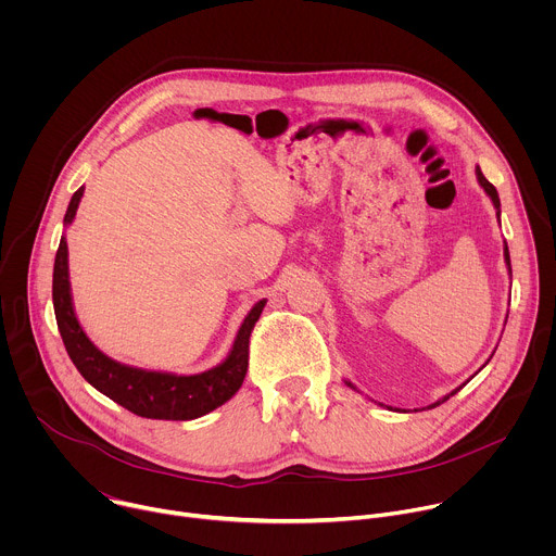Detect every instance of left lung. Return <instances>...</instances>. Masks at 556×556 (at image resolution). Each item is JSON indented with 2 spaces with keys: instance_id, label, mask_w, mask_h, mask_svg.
Returning a JSON list of instances; mask_svg holds the SVG:
<instances>
[{
  "instance_id": "left-lung-1",
  "label": "left lung",
  "mask_w": 556,
  "mask_h": 556,
  "mask_svg": "<svg viewBox=\"0 0 556 556\" xmlns=\"http://www.w3.org/2000/svg\"><path fill=\"white\" fill-rule=\"evenodd\" d=\"M475 176H478V182H480V187H482V189H484V193L491 198V202H493V206H495V213H497V219H500V215H502V204H500V195H497V189H495V187H493V185H491V182L484 178V174H482V169H480V167H475ZM504 262H506L508 275L513 277V273H510V255H508V244H506V240H504ZM493 354H495V352H493ZM491 358H493V356H491ZM491 358H489V361H491ZM489 361H486V363H489ZM486 363H484V365H486ZM484 365H482V367H484ZM345 384H348V387H352L354 391H358V389H356V387H354L350 380H345ZM457 391H459V387H457V389H453L451 393L442 395V399H438L433 405H429V409H433V407H438V405L446 403V401L451 399V395H455Z\"/></svg>"
}]
</instances>
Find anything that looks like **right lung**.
<instances>
[{"instance_id": "obj_1", "label": "right lung", "mask_w": 556, "mask_h": 556, "mask_svg": "<svg viewBox=\"0 0 556 556\" xmlns=\"http://www.w3.org/2000/svg\"><path fill=\"white\" fill-rule=\"evenodd\" d=\"M84 191L86 189L81 187L72 195L63 217L65 228L74 222ZM52 303L67 356L76 365L78 374H81L94 389H99L108 399H112L114 403H118L121 407L140 418L195 420L228 403L237 393V389L242 387L249 369V339L266 305V299L257 301L251 307L244 324L237 330V337L226 358L206 371L189 376L118 363L90 341V337L76 319L72 303L65 232L61 235L59 251L54 257Z\"/></svg>"}]
</instances>
